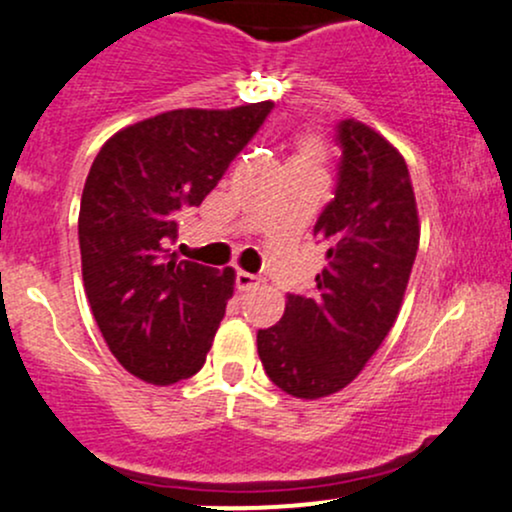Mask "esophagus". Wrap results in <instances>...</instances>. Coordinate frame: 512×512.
Listing matches in <instances>:
<instances>
[{
    "mask_svg": "<svg viewBox=\"0 0 512 512\" xmlns=\"http://www.w3.org/2000/svg\"><path fill=\"white\" fill-rule=\"evenodd\" d=\"M235 282H238L240 291H250V289H257V286L262 284V277L260 274H250V272H243V269H240V272L235 274Z\"/></svg>",
    "mask_w": 512,
    "mask_h": 512,
    "instance_id": "1",
    "label": "esophagus"
}]
</instances>
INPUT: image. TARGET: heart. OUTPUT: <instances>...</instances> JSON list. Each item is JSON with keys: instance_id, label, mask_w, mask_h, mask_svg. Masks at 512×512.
Returning a JSON list of instances; mask_svg holds the SVG:
<instances>
[{"instance_id": "heart-1", "label": "heart", "mask_w": 512, "mask_h": 512, "mask_svg": "<svg viewBox=\"0 0 512 512\" xmlns=\"http://www.w3.org/2000/svg\"><path fill=\"white\" fill-rule=\"evenodd\" d=\"M325 160V148L318 138L301 136L296 140V153L291 157L289 167H299V170L320 172V165Z\"/></svg>"}]
</instances>
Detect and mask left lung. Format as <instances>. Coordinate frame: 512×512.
<instances>
[{
    "label": "left lung",
    "mask_w": 512,
    "mask_h": 512,
    "mask_svg": "<svg viewBox=\"0 0 512 512\" xmlns=\"http://www.w3.org/2000/svg\"><path fill=\"white\" fill-rule=\"evenodd\" d=\"M335 196L313 235L328 265L311 294H286L277 325L257 330V352L274 386L296 398L345 389L393 328L418 252L415 194L401 153L364 126H335Z\"/></svg>",
    "instance_id": "left-lung-1"
}]
</instances>
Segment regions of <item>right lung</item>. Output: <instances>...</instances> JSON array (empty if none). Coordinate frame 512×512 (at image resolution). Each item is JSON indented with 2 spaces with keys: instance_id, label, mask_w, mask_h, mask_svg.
<instances>
[{
  "instance_id": "right-lung-1",
  "label": "right lung",
  "mask_w": 512,
  "mask_h": 512,
  "mask_svg": "<svg viewBox=\"0 0 512 512\" xmlns=\"http://www.w3.org/2000/svg\"><path fill=\"white\" fill-rule=\"evenodd\" d=\"M272 106L167 111L123 128L94 157L77 223L84 291L111 355L148 384L204 367L233 269L177 262L170 247L179 213L206 199Z\"/></svg>"
}]
</instances>
